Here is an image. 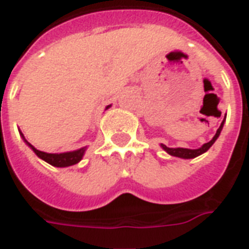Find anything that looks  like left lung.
<instances>
[{
  "mask_svg": "<svg viewBox=\"0 0 249 249\" xmlns=\"http://www.w3.org/2000/svg\"><path fill=\"white\" fill-rule=\"evenodd\" d=\"M225 120H226V116L225 119H223V121H222L221 126L218 128L217 133H215V136L213 137V140L212 141L206 142V143H204V145L201 146L200 149H183V147H176V149H172V147H167L166 145H160L162 146V149L164 150V151H167L168 154L172 155V157H179V158H184V159H192V158H196V157H198V155L204 154L205 151H208L210 147H212V145H213L214 142L217 141V138L219 137V134H221V130L222 128H223V124H225Z\"/></svg>",
  "mask_w": 249,
  "mask_h": 249,
  "instance_id": "left-lung-1",
  "label": "left lung"
}]
</instances>
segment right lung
I'll return each mask as SVG.
<instances>
[{
    "label": "right lung",
    "mask_w": 249,
    "mask_h": 249,
    "mask_svg": "<svg viewBox=\"0 0 249 249\" xmlns=\"http://www.w3.org/2000/svg\"><path fill=\"white\" fill-rule=\"evenodd\" d=\"M111 106H108L107 108H109ZM22 134V133H20ZM23 137V134H22ZM24 140V137H23ZM24 142L27 143L30 147L32 149V151L35 153L37 157L43 160H45L49 164H52L54 167H68V166H73V164H77V163L83 158V154L86 151V147H82V149L75 150V151H69V153H60V154H49V153H44V151H40V150L35 149L31 143H28L26 140Z\"/></svg>",
    "instance_id": "add662e5"
}]
</instances>
